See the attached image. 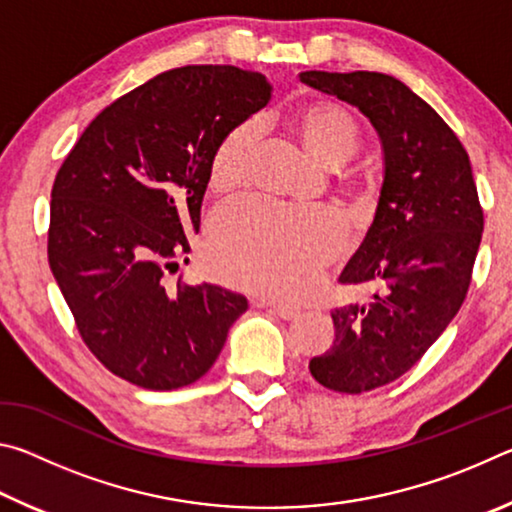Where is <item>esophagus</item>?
<instances>
[{
	"label": "esophagus",
	"instance_id": "esophagus-1",
	"mask_svg": "<svg viewBox=\"0 0 512 512\" xmlns=\"http://www.w3.org/2000/svg\"><path fill=\"white\" fill-rule=\"evenodd\" d=\"M262 307H266L268 311H273L275 316H280L282 320H293L300 316V311L296 307H287V305H273V302H262Z\"/></svg>",
	"mask_w": 512,
	"mask_h": 512
}]
</instances>
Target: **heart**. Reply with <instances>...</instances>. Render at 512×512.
<instances>
[{
    "mask_svg": "<svg viewBox=\"0 0 512 512\" xmlns=\"http://www.w3.org/2000/svg\"><path fill=\"white\" fill-rule=\"evenodd\" d=\"M291 126L325 164H343L359 149L357 119L339 103L316 101L291 115ZM257 146L255 126L232 128L212 153L210 187L232 194L246 185ZM348 246V225L327 207H287L244 198L214 214L207 264L225 282L262 296L296 300Z\"/></svg>",
    "mask_w": 512,
    "mask_h": 512,
    "instance_id": "b5f03b06",
    "label": "heart"
}]
</instances>
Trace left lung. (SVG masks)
<instances>
[{"label":"left lung","instance_id":"left-lung-1","mask_svg":"<svg viewBox=\"0 0 512 512\" xmlns=\"http://www.w3.org/2000/svg\"><path fill=\"white\" fill-rule=\"evenodd\" d=\"M300 81L357 106L384 146L375 221L341 284H372L368 305L332 311L334 343L309 361L318 384L359 395L409 372L458 314L483 235L467 151L445 119L379 72H302Z\"/></svg>","mask_w":512,"mask_h":512}]
</instances>
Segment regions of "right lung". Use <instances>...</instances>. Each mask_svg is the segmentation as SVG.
<instances>
[{"instance_id":"add662e5","label":"right lung","mask_w":512,"mask_h":512,"mask_svg":"<svg viewBox=\"0 0 512 512\" xmlns=\"http://www.w3.org/2000/svg\"><path fill=\"white\" fill-rule=\"evenodd\" d=\"M273 85L232 65L153 76L90 121L51 187L47 255L76 329L112 375L149 391L201 379L248 309L164 275L201 225L210 160ZM171 273V271H169Z\"/></svg>"}]
</instances>
